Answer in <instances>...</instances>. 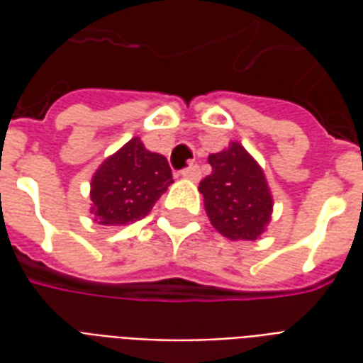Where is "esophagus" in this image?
<instances>
[{
  "label": "esophagus",
  "instance_id": "esophagus-1",
  "mask_svg": "<svg viewBox=\"0 0 363 363\" xmlns=\"http://www.w3.org/2000/svg\"><path fill=\"white\" fill-rule=\"evenodd\" d=\"M182 179H186V181H200V177H202V171H200V167L198 165H189L186 169H182Z\"/></svg>",
  "mask_w": 363,
  "mask_h": 363
}]
</instances>
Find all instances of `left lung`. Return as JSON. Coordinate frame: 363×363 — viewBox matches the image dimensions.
<instances>
[{
    "instance_id": "left-lung-1",
    "label": "left lung",
    "mask_w": 363,
    "mask_h": 363,
    "mask_svg": "<svg viewBox=\"0 0 363 363\" xmlns=\"http://www.w3.org/2000/svg\"><path fill=\"white\" fill-rule=\"evenodd\" d=\"M212 173L200 182L212 225L231 241H255L272 216V194L260 165L241 143L212 153Z\"/></svg>"
}]
</instances>
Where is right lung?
Segmentation results:
<instances>
[{
	"label": "right lung",
	"mask_w": 363,
	"mask_h": 363,
	"mask_svg": "<svg viewBox=\"0 0 363 363\" xmlns=\"http://www.w3.org/2000/svg\"><path fill=\"white\" fill-rule=\"evenodd\" d=\"M171 182L167 159L132 138L93 174L91 213L101 225H128L145 218Z\"/></svg>",
	"instance_id": "obj_1"
}]
</instances>
